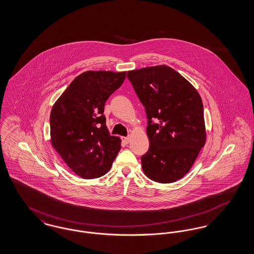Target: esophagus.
Segmentation results:
<instances>
[{"instance_id": "obj_1", "label": "esophagus", "mask_w": 254, "mask_h": 254, "mask_svg": "<svg viewBox=\"0 0 254 254\" xmlns=\"http://www.w3.org/2000/svg\"><path fill=\"white\" fill-rule=\"evenodd\" d=\"M122 140H123V142H124L125 144H128V143L130 142V138H129V137H123Z\"/></svg>"}]
</instances>
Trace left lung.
Returning <instances> with one entry per match:
<instances>
[{
  "instance_id": "8db88e82",
  "label": "left lung",
  "mask_w": 254,
  "mask_h": 254,
  "mask_svg": "<svg viewBox=\"0 0 254 254\" xmlns=\"http://www.w3.org/2000/svg\"><path fill=\"white\" fill-rule=\"evenodd\" d=\"M145 107L149 149L142 168L152 181L169 184L183 178L206 141L204 108L196 88L168 65L127 71ZM155 119L157 124L151 121Z\"/></svg>"
}]
</instances>
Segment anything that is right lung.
Wrapping results in <instances>:
<instances>
[{
	"label": "right lung",
	"instance_id": "1",
	"mask_svg": "<svg viewBox=\"0 0 254 254\" xmlns=\"http://www.w3.org/2000/svg\"><path fill=\"white\" fill-rule=\"evenodd\" d=\"M126 79V71L88 70L77 76L50 112V141L67 167L84 179L109 171L121 139L106 126L105 103Z\"/></svg>",
	"mask_w": 254,
	"mask_h": 254
}]
</instances>
